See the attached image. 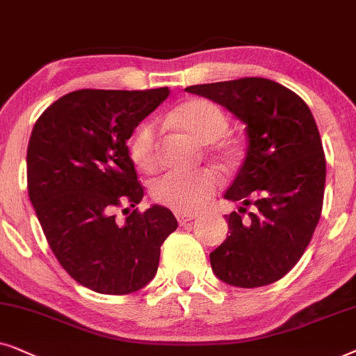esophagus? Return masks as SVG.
Returning <instances> with one entry per match:
<instances>
[{
  "instance_id": "esophagus-1",
  "label": "esophagus",
  "mask_w": 356,
  "mask_h": 356,
  "mask_svg": "<svg viewBox=\"0 0 356 356\" xmlns=\"http://www.w3.org/2000/svg\"><path fill=\"white\" fill-rule=\"evenodd\" d=\"M195 218H197L195 215H186V213H177V221H179V225H181V226L188 225V222L195 220Z\"/></svg>"
}]
</instances>
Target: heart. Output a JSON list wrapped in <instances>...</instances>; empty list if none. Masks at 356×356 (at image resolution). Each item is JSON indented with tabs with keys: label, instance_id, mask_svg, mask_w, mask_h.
<instances>
[{
	"label": "heart",
	"instance_id": "b5f03b06",
	"mask_svg": "<svg viewBox=\"0 0 356 356\" xmlns=\"http://www.w3.org/2000/svg\"><path fill=\"white\" fill-rule=\"evenodd\" d=\"M172 122L193 136L198 143H215L226 134V113L216 104L207 99H192L172 112ZM227 148H220L221 156H229ZM130 156L143 170L158 168L156 154V125L143 122L130 140ZM220 186V175L213 169H200L195 172H165L151 186V195L161 205L177 213H195L203 208L208 198Z\"/></svg>",
	"mask_w": 356,
	"mask_h": 356
}]
</instances>
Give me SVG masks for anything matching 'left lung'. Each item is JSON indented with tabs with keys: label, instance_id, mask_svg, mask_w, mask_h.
<instances>
[{
	"label": "left lung",
	"instance_id": "1",
	"mask_svg": "<svg viewBox=\"0 0 356 356\" xmlns=\"http://www.w3.org/2000/svg\"><path fill=\"white\" fill-rule=\"evenodd\" d=\"M186 91L248 125V156L225 193L243 207L226 215L229 236L210 254L213 272L233 286L270 285L298 264L322 213L325 154L314 117L296 92L272 79L239 78Z\"/></svg>",
	"mask_w": 356,
	"mask_h": 356
}]
</instances>
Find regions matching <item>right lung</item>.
Masks as SVG:
<instances>
[{
    "instance_id": "right-lung-1",
    "label": "right lung",
    "mask_w": 356,
    "mask_h": 356,
    "mask_svg": "<svg viewBox=\"0 0 356 356\" xmlns=\"http://www.w3.org/2000/svg\"><path fill=\"white\" fill-rule=\"evenodd\" d=\"M168 96L169 88L79 89L47 107L32 130L27 191L35 215L61 267L96 293L129 295L148 285L161 245L177 229L168 208L138 211L145 187L127 146ZM118 207L129 216L123 222Z\"/></svg>"
}]
</instances>
